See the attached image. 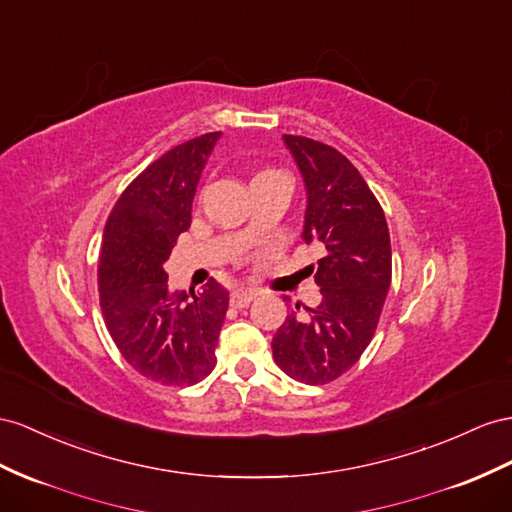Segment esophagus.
<instances>
[{
  "label": "esophagus",
  "mask_w": 512,
  "mask_h": 512,
  "mask_svg": "<svg viewBox=\"0 0 512 512\" xmlns=\"http://www.w3.org/2000/svg\"><path fill=\"white\" fill-rule=\"evenodd\" d=\"M257 296H259V290H253V287H240V290H235L231 294V305L233 307H246Z\"/></svg>",
  "instance_id": "esophagus-1"
}]
</instances>
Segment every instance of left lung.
I'll return each mask as SVG.
<instances>
[{
	"mask_svg": "<svg viewBox=\"0 0 512 512\" xmlns=\"http://www.w3.org/2000/svg\"><path fill=\"white\" fill-rule=\"evenodd\" d=\"M283 142L305 181L303 240L320 242L326 255L313 277L322 303L287 316L272 337V355L294 381L324 385L372 342L391 283L389 229L383 207L342 153L303 136Z\"/></svg>",
	"mask_w": 512,
	"mask_h": 512,
	"instance_id": "left-lung-1",
	"label": "left lung"
}]
</instances>
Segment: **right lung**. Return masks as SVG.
<instances>
[{"label":"right lung","mask_w":512,"mask_h":512,"mask_svg":"<svg viewBox=\"0 0 512 512\" xmlns=\"http://www.w3.org/2000/svg\"><path fill=\"white\" fill-rule=\"evenodd\" d=\"M220 136L183 142L144 168L103 231V320L131 368L162 385H194L216 365L229 292L214 279L199 294L170 292L164 264L190 227L196 186Z\"/></svg>","instance_id":"add662e5"}]
</instances>
